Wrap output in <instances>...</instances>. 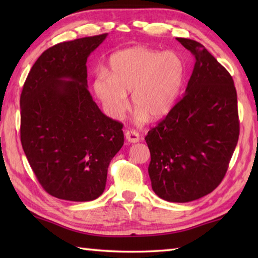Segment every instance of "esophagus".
<instances>
[{"instance_id":"34e87169","label":"esophagus","mask_w":258,"mask_h":258,"mask_svg":"<svg viewBox=\"0 0 258 258\" xmlns=\"http://www.w3.org/2000/svg\"><path fill=\"white\" fill-rule=\"evenodd\" d=\"M125 138L131 143H137L140 141V134L135 130H130L125 132Z\"/></svg>"}]
</instances>
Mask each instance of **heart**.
<instances>
[{
	"label": "heart",
	"mask_w": 258,
	"mask_h": 258,
	"mask_svg": "<svg viewBox=\"0 0 258 258\" xmlns=\"http://www.w3.org/2000/svg\"><path fill=\"white\" fill-rule=\"evenodd\" d=\"M110 74L95 77L94 92L112 118L123 116L128 106L126 93H132L140 119L164 117L180 93L184 66L174 52H161L145 46H132L113 53L109 61Z\"/></svg>",
	"instance_id": "obj_1"
}]
</instances>
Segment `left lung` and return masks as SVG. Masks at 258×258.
I'll list each match as a JSON object with an SVG mask.
<instances>
[{
    "label": "left lung",
    "instance_id": "left-lung-1",
    "mask_svg": "<svg viewBox=\"0 0 258 258\" xmlns=\"http://www.w3.org/2000/svg\"><path fill=\"white\" fill-rule=\"evenodd\" d=\"M176 40L195 56L194 71L183 98L145 140L152 190L167 202L187 203L223 180L240 127L232 76L199 42Z\"/></svg>",
    "mask_w": 258,
    "mask_h": 258
}]
</instances>
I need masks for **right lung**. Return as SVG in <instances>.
I'll return each instance as SVG.
<instances>
[{
  "instance_id": "right-lung-1",
  "label": "right lung",
  "mask_w": 258,
  "mask_h": 258,
  "mask_svg": "<svg viewBox=\"0 0 258 258\" xmlns=\"http://www.w3.org/2000/svg\"><path fill=\"white\" fill-rule=\"evenodd\" d=\"M107 34L45 50L20 95V140L47 194L91 202L106 187L108 166L124 145L123 124L100 110L87 90L86 61Z\"/></svg>"
}]
</instances>
